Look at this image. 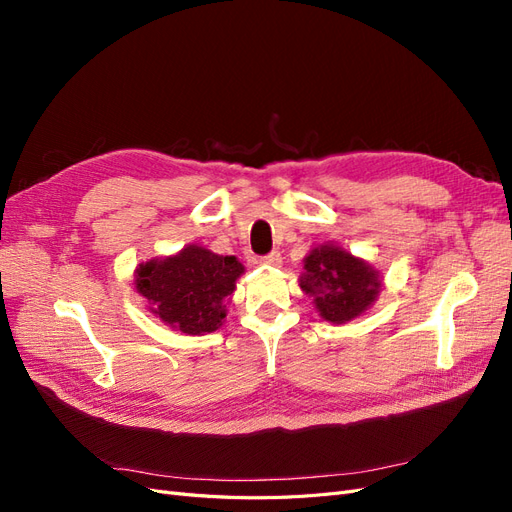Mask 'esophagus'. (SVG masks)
<instances>
[{"label":"esophagus","instance_id":"obj_1","mask_svg":"<svg viewBox=\"0 0 512 512\" xmlns=\"http://www.w3.org/2000/svg\"><path fill=\"white\" fill-rule=\"evenodd\" d=\"M262 267H282V254L280 252H271L267 256L260 258Z\"/></svg>","mask_w":512,"mask_h":512}]
</instances>
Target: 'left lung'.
I'll list each match as a JSON object with an SVG mask.
<instances>
[{
  "label": "left lung",
  "mask_w": 512,
  "mask_h": 512,
  "mask_svg": "<svg viewBox=\"0 0 512 512\" xmlns=\"http://www.w3.org/2000/svg\"><path fill=\"white\" fill-rule=\"evenodd\" d=\"M299 286L307 297L314 299L322 320L346 324L363 316L378 301L382 277L367 260L327 241L312 247L303 258Z\"/></svg>",
  "instance_id": "left-lung-1"
}]
</instances>
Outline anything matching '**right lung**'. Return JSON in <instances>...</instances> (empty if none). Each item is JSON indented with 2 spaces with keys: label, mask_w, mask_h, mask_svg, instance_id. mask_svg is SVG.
Returning a JSON list of instances; mask_svg holds the SVG:
<instances>
[{
  "label": "right lung",
  "mask_w": 512,
  "mask_h": 512,
  "mask_svg": "<svg viewBox=\"0 0 512 512\" xmlns=\"http://www.w3.org/2000/svg\"><path fill=\"white\" fill-rule=\"evenodd\" d=\"M245 267L235 256H220L203 245H185L181 252L141 262L134 286L147 299L149 312L166 327L185 335L218 331L226 303Z\"/></svg>",
  "instance_id": "1"
}]
</instances>
